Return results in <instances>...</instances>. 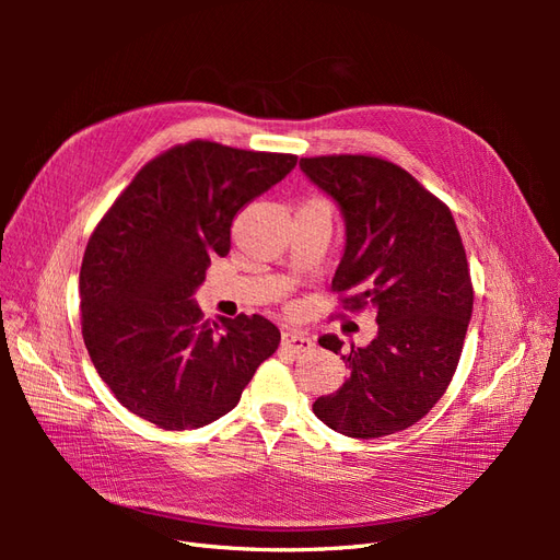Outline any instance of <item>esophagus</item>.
Masks as SVG:
<instances>
[{"instance_id":"34e87169","label":"esophagus","mask_w":560,"mask_h":560,"mask_svg":"<svg viewBox=\"0 0 560 560\" xmlns=\"http://www.w3.org/2000/svg\"><path fill=\"white\" fill-rule=\"evenodd\" d=\"M282 346L290 350V352H306V350H311L313 348V341L311 338L306 336V334H301V331H284L282 334Z\"/></svg>"}]
</instances>
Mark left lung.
Segmentation results:
<instances>
[{"instance_id": "1", "label": "left lung", "mask_w": 560, "mask_h": 560, "mask_svg": "<svg viewBox=\"0 0 560 560\" xmlns=\"http://www.w3.org/2000/svg\"><path fill=\"white\" fill-rule=\"evenodd\" d=\"M299 165L346 222L331 290L350 292L343 308L369 306L378 322L374 341L343 354L341 338H319L350 374L313 413L346 436L395 434L430 413L460 362L474 303L460 233L444 202L395 163L341 154Z\"/></svg>"}]
</instances>
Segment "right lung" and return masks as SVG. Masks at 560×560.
I'll list each match as a JSON object with an SVG mask.
<instances>
[{
  "instance_id": "add662e5",
  "label": "right lung",
  "mask_w": 560,
  "mask_h": 560,
  "mask_svg": "<svg viewBox=\"0 0 560 560\" xmlns=\"http://www.w3.org/2000/svg\"><path fill=\"white\" fill-rule=\"evenodd\" d=\"M292 154L177 144L149 161L93 231L79 273L81 331L100 378L126 409L163 430L229 413L280 331L261 315L202 319L194 294L231 224L284 179Z\"/></svg>"
}]
</instances>
